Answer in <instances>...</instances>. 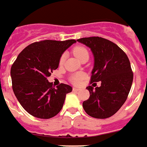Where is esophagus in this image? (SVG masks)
Segmentation results:
<instances>
[{
	"mask_svg": "<svg viewBox=\"0 0 147 147\" xmlns=\"http://www.w3.org/2000/svg\"><path fill=\"white\" fill-rule=\"evenodd\" d=\"M73 90H74V92H77V91H78V90H80V89H79V88H73Z\"/></svg>",
	"mask_w": 147,
	"mask_h": 147,
	"instance_id": "esophagus-1",
	"label": "esophagus"
}]
</instances>
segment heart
<instances>
[{
    "instance_id": "1",
    "label": "heart",
    "mask_w": 147,
    "mask_h": 147,
    "mask_svg": "<svg viewBox=\"0 0 147 147\" xmlns=\"http://www.w3.org/2000/svg\"><path fill=\"white\" fill-rule=\"evenodd\" d=\"M73 53L80 61H81L84 58L89 57L88 50L84 47H83V46H76V47H74V49H73ZM65 59H66V55L63 54L61 57H60V59H59V63L61 64L63 63ZM84 78H85V74L82 72H79L73 75L72 77L70 78V80L72 81L73 84H78Z\"/></svg>"
}]
</instances>
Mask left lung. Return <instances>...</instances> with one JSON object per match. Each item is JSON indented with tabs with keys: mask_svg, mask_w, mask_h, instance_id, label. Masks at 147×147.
Listing matches in <instances>:
<instances>
[{
	"mask_svg": "<svg viewBox=\"0 0 147 147\" xmlns=\"http://www.w3.org/2000/svg\"><path fill=\"white\" fill-rule=\"evenodd\" d=\"M78 42L90 49L94 68L90 84L101 81L95 89L88 86L90 97L83 102L86 113L95 119L112 116L126 101L132 87V74L126 54L111 41L101 37H88Z\"/></svg>",
	"mask_w": 147,
	"mask_h": 147,
	"instance_id": "left-lung-1",
	"label": "left lung"
}]
</instances>
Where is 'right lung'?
<instances>
[{"instance_id":"right-lung-1","label":"right lung","mask_w":147,"mask_h":147,"mask_svg":"<svg viewBox=\"0 0 147 147\" xmlns=\"http://www.w3.org/2000/svg\"><path fill=\"white\" fill-rule=\"evenodd\" d=\"M74 39L44 40L25 47L11 68L12 88L23 109L32 116L50 119L63 108L69 85L53 87L47 78L59 67V59Z\"/></svg>"}]
</instances>
